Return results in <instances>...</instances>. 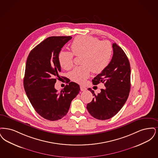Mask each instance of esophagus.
I'll use <instances>...</instances> for the list:
<instances>
[{"label": "esophagus", "mask_w": 158, "mask_h": 158, "mask_svg": "<svg viewBox=\"0 0 158 158\" xmlns=\"http://www.w3.org/2000/svg\"><path fill=\"white\" fill-rule=\"evenodd\" d=\"M80 89H81V91H85V90H87V88L86 87H84V86H80Z\"/></svg>", "instance_id": "34e87169"}]
</instances>
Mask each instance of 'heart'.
I'll use <instances>...</instances> for the list:
<instances>
[{
  "label": "heart",
  "instance_id": "obj_1",
  "mask_svg": "<svg viewBox=\"0 0 158 158\" xmlns=\"http://www.w3.org/2000/svg\"><path fill=\"white\" fill-rule=\"evenodd\" d=\"M73 53L61 51L58 54V61L62 69L69 70L74 65V55L80 56L82 65L74 69L69 74L70 79L82 84L89 77L91 71L100 73L110 63L113 48L109 42L101 41L98 38L89 36H78L72 42Z\"/></svg>",
  "mask_w": 158,
  "mask_h": 158
}]
</instances>
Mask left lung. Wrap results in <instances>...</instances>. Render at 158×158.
Here are the masks:
<instances>
[{
    "instance_id": "1",
    "label": "left lung",
    "mask_w": 158,
    "mask_h": 158,
    "mask_svg": "<svg viewBox=\"0 0 158 158\" xmlns=\"http://www.w3.org/2000/svg\"><path fill=\"white\" fill-rule=\"evenodd\" d=\"M113 55L108 66L92 80L94 85L104 83L106 88L95 94L87 104L89 114L98 120H107L115 116L126 103L131 90V65L123 50L113 44Z\"/></svg>"
}]
</instances>
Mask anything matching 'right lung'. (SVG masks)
Masks as SVG:
<instances>
[{"mask_svg":"<svg viewBox=\"0 0 158 158\" xmlns=\"http://www.w3.org/2000/svg\"><path fill=\"white\" fill-rule=\"evenodd\" d=\"M71 38L70 36L48 37L27 56L23 79L25 91L35 110L50 121L60 120L67 114L71 101L80 90L78 84L69 81L60 93L54 87L56 79L60 78L58 54Z\"/></svg>","mask_w":158,"mask_h":158,"instance_id":"right-lung-1","label":"right lung"}]
</instances>
